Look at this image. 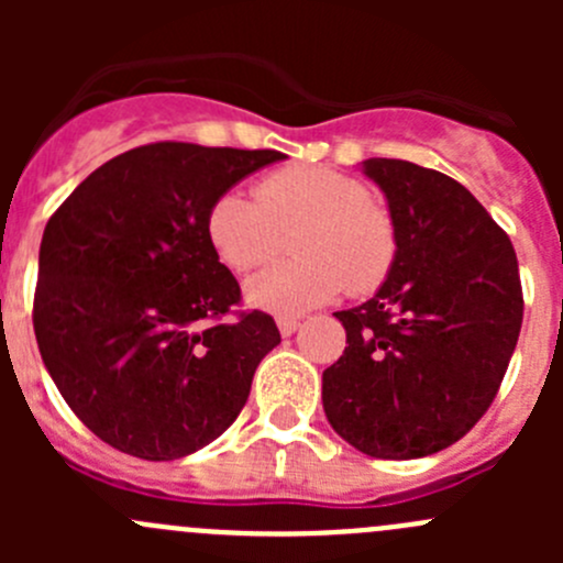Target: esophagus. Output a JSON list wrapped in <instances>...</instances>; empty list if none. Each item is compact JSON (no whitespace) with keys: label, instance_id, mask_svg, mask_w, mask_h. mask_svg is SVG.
Returning <instances> with one entry per match:
<instances>
[{"label":"esophagus","instance_id":"obj_1","mask_svg":"<svg viewBox=\"0 0 563 563\" xmlns=\"http://www.w3.org/2000/svg\"><path fill=\"white\" fill-rule=\"evenodd\" d=\"M277 329H280L283 338H288V334H294L299 329V318H286L280 316L277 318Z\"/></svg>","mask_w":563,"mask_h":563}]
</instances>
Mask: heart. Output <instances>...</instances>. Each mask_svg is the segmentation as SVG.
I'll return each mask as SVG.
<instances>
[{"instance_id": "1", "label": "heart", "mask_w": 563, "mask_h": 563, "mask_svg": "<svg viewBox=\"0 0 563 563\" xmlns=\"http://www.w3.org/2000/svg\"><path fill=\"white\" fill-rule=\"evenodd\" d=\"M294 234L297 258L247 283L250 305L302 316L343 291L365 297L397 264V225L371 187L327 166H286L261 176L253 196L225 190L207 212V240L234 272L269 264Z\"/></svg>"}]
</instances>
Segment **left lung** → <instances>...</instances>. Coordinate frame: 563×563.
<instances>
[{
	"label": "left lung",
	"mask_w": 563,
	"mask_h": 563,
	"mask_svg": "<svg viewBox=\"0 0 563 563\" xmlns=\"http://www.w3.org/2000/svg\"><path fill=\"white\" fill-rule=\"evenodd\" d=\"M389 201L397 264L371 302L334 313L345 351L323 371V411L371 457L433 455L490 408L523 323L507 231L452 176L373 157Z\"/></svg>",
	"instance_id": "left-lung-1"
}]
</instances>
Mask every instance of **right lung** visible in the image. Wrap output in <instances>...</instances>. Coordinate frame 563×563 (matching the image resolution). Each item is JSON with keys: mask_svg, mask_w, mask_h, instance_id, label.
Returning a JSON list of instances; mask_svg holds the SVG:
<instances>
[{"mask_svg": "<svg viewBox=\"0 0 563 563\" xmlns=\"http://www.w3.org/2000/svg\"><path fill=\"white\" fill-rule=\"evenodd\" d=\"M283 157L157 141L108 161L51 214L37 349L73 413L113 450L185 457L240 417L280 332L264 310H236L240 283L209 245L207 212Z\"/></svg>", "mask_w": 563, "mask_h": 563, "instance_id": "obj_1", "label": "right lung"}]
</instances>
